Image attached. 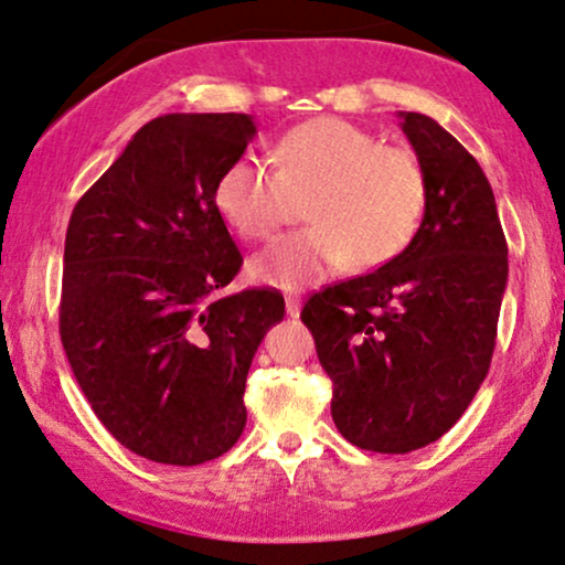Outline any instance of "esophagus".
I'll return each mask as SVG.
<instances>
[{
	"mask_svg": "<svg viewBox=\"0 0 565 565\" xmlns=\"http://www.w3.org/2000/svg\"><path fill=\"white\" fill-rule=\"evenodd\" d=\"M285 311H288V317H298L301 315V301L296 296H285Z\"/></svg>",
	"mask_w": 565,
	"mask_h": 565,
	"instance_id": "esophagus-1",
	"label": "esophagus"
}]
</instances>
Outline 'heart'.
I'll use <instances>...</instances> for the list:
<instances>
[{"label": "heart", "mask_w": 565, "mask_h": 565, "mask_svg": "<svg viewBox=\"0 0 565 565\" xmlns=\"http://www.w3.org/2000/svg\"><path fill=\"white\" fill-rule=\"evenodd\" d=\"M311 227L256 256L259 282L298 290L348 264L366 271L414 241L427 206V178L414 151L385 146L340 117H319L275 143V170L241 157L220 172L214 204L246 241H269L306 201Z\"/></svg>", "instance_id": "obj_1"}]
</instances>
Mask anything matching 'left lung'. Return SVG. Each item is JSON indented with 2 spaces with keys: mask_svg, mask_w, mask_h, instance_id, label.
Masks as SVG:
<instances>
[{
  "mask_svg": "<svg viewBox=\"0 0 565 565\" xmlns=\"http://www.w3.org/2000/svg\"><path fill=\"white\" fill-rule=\"evenodd\" d=\"M427 206L414 241L369 275L303 303L332 419L356 448L411 452L440 440L490 372L508 243L482 167L431 117L401 113Z\"/></svg>",
  "mask_w": 565,
  "mask_h": 565,
  "instance_id": "8db88e82",
  "label": "left lung"
}]
</instances>
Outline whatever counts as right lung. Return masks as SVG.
Instances as JSON below:
<instances>
[{
    "label": "right lung",
    "instance_id": "add662e5",
    "mask_svg": "<svg viewBox=\"0 0 565 565\" xmlns=\"http://www.w3.org/2000/svg\"><path fill=\"white\" fill-rule=\"evenodd\" d=\"M250 115L146 122L70 217L60 338L94 414L157 463L220 458L246 427V377L285 301L222 296L243 256L214 185L243 157Z\"/></svg>",
    "mask_w": 565,
    "mask_h": 565
}]
</instances>
